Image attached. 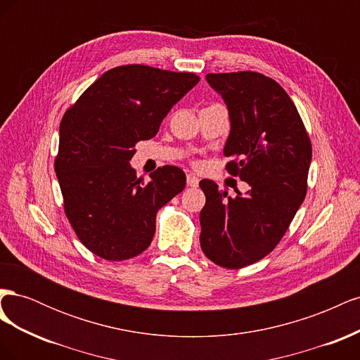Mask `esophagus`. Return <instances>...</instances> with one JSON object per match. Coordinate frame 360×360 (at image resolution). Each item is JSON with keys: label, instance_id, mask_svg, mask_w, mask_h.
Instances as JSON below:
<instances>
[{"label": "esophagus", "instance_id": "obj_1", "mask_svg": "<svg viewBox=\"0 0 360 360\" xmlns=\"http://www.w3.org/2000/svg\"><path fill=\"white\" fill-rule=\"evenodd\" d=\"M186 183H188V186H191V188H197V186H198V183H200V180H198V177H197V176H193V174H188Z\"/></svg>", "mask_w": 360, "mask_h": 360}]
</instances>
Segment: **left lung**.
<instances>
[{
    "instance_id": "obj_1",
    "label": "left lung",
    "mask_w": 360,
    "mask_h": 360,
    "mask_svg": "<svg viewBox=\"0 0 360 360\" xmlns=\"http://www.w3.org/2000/svg\"><path fill=\"white\" fill-rule=\"evenodd\" d=\"M205 79L230 111L226 171L250 189L228 197L213 180L200 181V243L214 264L242 269L269 255L287 233L308 191L312 146L296 105L275 79L248 70Z\"/></svg>"
}]
</instances>
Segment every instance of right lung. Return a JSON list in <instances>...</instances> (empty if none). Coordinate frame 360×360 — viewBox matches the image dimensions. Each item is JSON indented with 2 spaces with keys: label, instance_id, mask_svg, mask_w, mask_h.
<instances>
[{
  "label": "right lung",
  "instance_id": "add662e5",
  "mask_svg": "<svg viewBox=\"0 0 360 360\" xmlns=\"http://www.w3.org/2000/svg\"><path fill=\"white\" fill-rule=\"evenodd\" d=\"M198 81L191 72L118 66L63 115L53 168L64 213L94 255L123 261L144 252L153 240L158 210L184 189L180 168L160 167L144 183L129 160L138 141L153 138L171 108Z\"/></svg>",
  "mask_w": 360,
  "mask_h": 360
}]
</instances>
